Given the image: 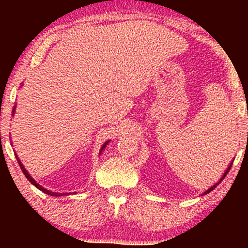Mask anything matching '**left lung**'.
<instances>
[{"label": "left lung", "mask_w": 248, "mask_h": 248, "mask_svg": "<svg viewBox=\"0 0 248 248\" xmlns=\"http://www.w3.org/2000/svg\"><path fill=\"white\" fill-rule=\"evenodd\" d=\"M232 164H233V160H232V162H231V163H230V164H229V167H227V169H226V170H225V171H224V173H223V176H221V177H220V179H219V181L217 182V183H215V184H213V186H212L211 187H209V189H207V190H206V191H204L203 193H202V195H201V196L207 195V193H209V192H211V191H212V190H213V189H215V187H217V186H219V183H221V181H223V179L225 178V176H226V175H227V172H229V171H230V169H231Z\"/></svg>", "instance_id": "left-lung-1"}]
</instances>
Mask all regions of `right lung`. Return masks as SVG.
<instances>
[{
  "label": "right lung",
  "mask_w": 248,
  "mask_h": 248,
  "mask_svg": "<svg viewBox=\"0 0 248 248\" xmlns=\"http://www.w3.org/2000/svg\"><path fill=\"white\" fill-rule=\"evenodd\" d=\"M15 110H16V106H14V108H13V115L15 114ZM108 143H109V140L106 141V142H105L104 144H102V147H101L100 152H99V155H100V154H101L102 152H104L105 148H106V146H107ZM15 155H16L17 161H18L19 167H21L22 171H23V173L25 175V177H27L28 179H29V182H31V184H33V186H35L37 187V189H39V190H41V191H43L44 193H47V195H50V196H56V197H61V196H65V195H67L66 192H65V193H62H62H59V192H52V191H51V190H47V189H45V187H43L42 186H39V184L37 183V182L35 181V179H33L32 177H31L30 173L27 171V169H25L24 166H23V163H22L21 160H19V158H18V156H17V154H15ZM69 195H70V193H69Z\"/></svg>",
  "instance_id": "right-lung-1"
}]
</instances>
